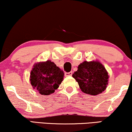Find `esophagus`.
I'll use <instances>...</instances> for the list:
<instances>
[{
	"label": "esophagus",
	"instance_id": "esophagus-1",
	"mask_svg": "<svg viewBox=\"0 0 132 132\" xmlns=\"http://www.w3.org/2000/svg\"><path fill=\"white\" fill-rule=\"evenodd\" d=\"M72 74V72L70 71L69 72H65V76L67 77V76H71Z\"/></svg>",
	"mask_w": 132,
	"mask_h": 132
}]
</instances>
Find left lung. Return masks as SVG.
I'll return each mask as SVG.
<instances>
[{"label":"left lung","instance_id":"8db88e82","mask_svg":"<svg viewBox=\"0 0 132 132\" xmlns=\"http://www.w3.org/2000/svg\"><path fill=\"white\" fill-rule=\"evenodd\" d=\"M72 77L78 82L83 92L97 95L105 90L108 83V72L99 61H84L78 67Z\"/></svg>","mask_w":132,"mask_h":132}]
</instances>
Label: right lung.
<instances>
[{"instance_id":"1","label":"right lung","mask_w":132,"mask_h":132,"mask_svg":"<svg viewBox=\"0 0 132 132\" xmlns=\"http://www.w3.org/2000/svg\"><path fill=\"white\" fill-rule=\"evenodd\" d=\"M64 73L54 62L47 60L34 65L30 73V83L41 95H49L59 87Z\"/></svg>"}]
</instances>
